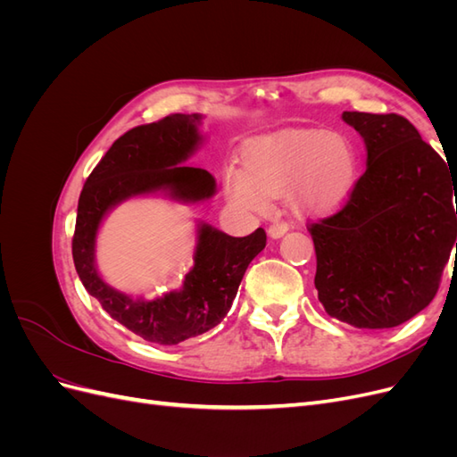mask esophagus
I'll return each mask as SVG.
<instances>
[{"label":"esophagus","mask_w":457,"mask_h":457,"mask_svg":"<svg viewBox=\"0 0 457 457\" xmlns=\"http://www.w3.org/2000/svg\"><path fill=\"white\" fill-rule=\"evenodd\" d=\"M287 228H289V227H287L286 223H272V225L269 227V237L274 238V240H276V238H282L284 234L287 232Z\"/></svg>","instance_id":"34e87169"}]
</instances>
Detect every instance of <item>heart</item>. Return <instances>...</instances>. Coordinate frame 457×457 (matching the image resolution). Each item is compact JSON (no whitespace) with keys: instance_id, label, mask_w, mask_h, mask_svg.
<instances>
[{"instance_id":"1","label":"heart","mask_w":457,"mask_h":457,"mask_svg":"<svg viewBox=\"0 0 457 457\" xmlns=\"http://www.w3.org/2000/svg\"><path fill=\"white\" fill-rule=\"evenodd\" d=\"M358 154L339 131L286 129L259 137L244 150V170L230 168L225 190L232 205L261 213L269 198H292L299 212H336L353 195Z\"/></svg>"}]
</instances>
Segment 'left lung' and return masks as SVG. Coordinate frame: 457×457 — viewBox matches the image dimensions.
I'll return each instance as SVG.
<instances>
[{
  "label": "left lung",
  "instance_id": "1",
  "mask_svg": "<svg viewBox=\"0 0 457 457\" xmlns=\"http://www.w3.org/2000/svg\"><path fill=\"white\" fill-rule=\"evenodd\" d=\"M343 120L362 135L368 168L339 212L309 225L314 286L337 320L395 328L438 292L457 247V181L404 116L343 112Z\"/></svg>",
  "mask_w": 457,
  "mask_h": 457
}]
</instances>
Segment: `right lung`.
<instances>
[{
	"instance_id": "1",
	"label": "right lung",
	"mask_w": 457,
	"mask_h": 457,
	"mask_svg": "<svg viewBox=\"0 0 457 457\" xmlns=\"http://www.w3.org/2000/svg\"><path fill=\"white\" fill-rule=\"evenodd\" d=\"M200 114H170L123 133L87 177L78 200L72 257L81 284L101 307L135 336L158 345H177L215 328L232 307L247 265L267 245L257 228L234 238L210 225L198 230L195 267L179 292L154 301L131 299L103 282L95 269V237L110 207L121 200L168 190L177 200L198 202L215 195V179L181 165L202 137Z\"/></svg>"
}]
</instances>
